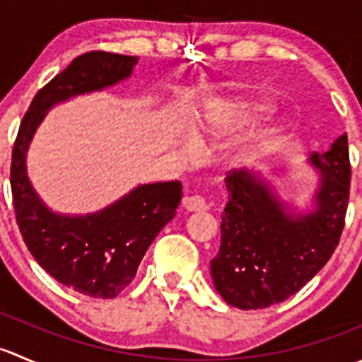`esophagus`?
Wrapping results in <instances>:
<instances>
[{
	"instance_id": "1",
	"label": "esophagus",
	"mask_w": 362,
	"mask_h": 362,
	"mask_svg": "<svg viewBox=\"0 0 362 362\" xmlns=\"http://www.w3.org/2000/svg\"><path fill=\"white\" fill-rule=\"evenodd\" d=\"M182 204H184V208L187 211H204V210H208L206 199H204L203 196H185V198L182 199Z\"/></svg>"
}]
</instances>
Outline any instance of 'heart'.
I'll list each match as a JSON object with an SVG mask.
<instances>
[{"label":"heart","mask_w":362,"mask_h":362,"mask_svg":"<svg viewBox=\"0 0 362 362\" xmlns=\"http://www.w3.org/2000/svg\"><path fill=\"white\" fill-rule=\"evenodd\" d=\"M261 110H262V105H259V103H250V101H236V103H231L228 107V115L235 117V119H238V120H247Z\"/></svg>","instance_id":"1"}]
</instances>
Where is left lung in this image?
<instances>
[{
	"label": "left lung",
	"mask_w": 362,
	"mask_h": 362,
	"mask_svg": "<svg viewBox=\"0 0 362 362\" xmlns=\"http://www.w3.org/2000/svg\"><path fill=\"white\" fill-rule=\"evenodd\" d=\"M310 163L320 171L315 208L289 211L264 178L233 171L226 178L221 249L210 261L217 293L228 305L257 310L286 301L324 268L338 247L350 194L349 138L341 134Z\"/></svg>",
	"instance_id": "8db88e82"
}]
</instances>
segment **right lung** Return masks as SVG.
Listing matches in <instances>:
<instances>
[{
    "mask_svg": "<svg viewBox=\"0 0 362 362\" xmlns=\"http://www.w3.org/2000/svg\"><path fill=\"white\" fill-rule=\"evenodd\" d=\"M136 63L134 56L101 50L75 57L33 98L12 151L10 185L25 247L57 282L90 298H115L133 282L145 252L177 214L182 184L140 185L96 214H54L29 182L25 152L47 110L78 94L115 86Z\"/></svg>",
    "mask_w": 362,
    "mask_h": 362,
    "instance_id": "right-lung-1",
    "label": "right lung"
}]
</instances>
